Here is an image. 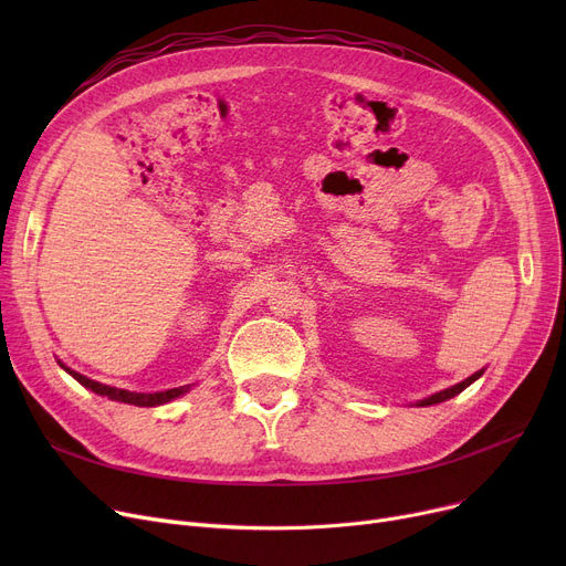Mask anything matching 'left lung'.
Listing matches in <instances>:
<instances>
[{
  "instance_id": "left-lung-1",
  "label": "left lung",
  "mask_w": 566,
  "mask_h": 566,
  "mask_svg": "<svg viewBox=\"0 0 566 566\" xmlns=\"http://www.w3.org/2000/svg\"><path fill=\"white\" fill-rule=\"evenodd\" d=\"M484 374V369L482 371H478V374H472L470 378H465V380H461L459 385H454V388H448V390H442V392H436V395H431L429 399H424V401H420V406H431V403H440V401H444V399H452V397H457L459 392H463L470 382H474L478 380L480 376Z\"/></svg>"
}]
</instances>
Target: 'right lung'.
<instances>
[{
  "label": "right lung",
  "instance_id": "obj_1",
  "mask_svg": "<svg viewBox=\"0 0 566 566\" xmlns=\"http://www.w3.org/2000/svg\"><path fill=\"white\" fill-rule=\"evenodd\" d=\"M64 367V365H62ZM66 369V367H64ZM77 382H82L84 388H88L96 395H103L112 401H124V403H133V406H160V403H167L176 397H181L184 392H188V388L184 385V388H174V390H167V392H154V395H144V392H128V390H118V388H109V385H103V382H96L92 378H86L73 369H66Z\"/></svg>",
  "mask_w": 566,
  "mask_h": 566
}]
</instances>
